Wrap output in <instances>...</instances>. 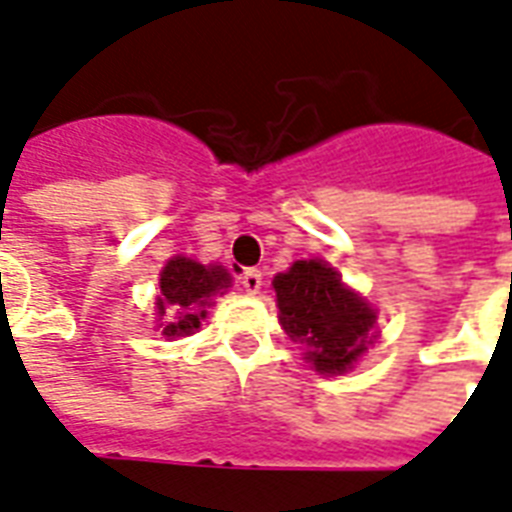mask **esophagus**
<instances>
[{
	"label": "esophagus",
	"instance_id": "34e87169",
	"mask_svg": "<svg viewBox=\"0 0 512 512\" xmlns=\"http://www.w3.org/2000/svg\"><path fill=\"white\" fill-rule=\"evenodd\" d=\"M239 284H242V289H245L248 295H256V292L262 289V270H256V267L242 270V273H239Z\"/></svg>",
	"mask_w": 512,
	"mask_h": 512
}]
</instances>
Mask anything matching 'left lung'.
<instances>
[{"label": "left lung", "mask_w": 512, "mask_h": 512, "mask_svg": "<svg viewBox=\"0 0 512 512\" xmlns=\"http://www.w3.org/2000/svg\"><path fill=\"white\" fill-rule=\"evenodd\" d=\"M273 286L284 331L306 344L317 372H344L372 342L375 311L320 259L295 262L289 273L275 275Z\"/></svg>", "instance_id": "8db88e82"}]
</instances>
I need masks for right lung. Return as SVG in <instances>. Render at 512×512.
Masks as SVG:
<instances>
[{"instance_id":"1","label":"right lung","mask_w":512,"mask_h":512,"mask_svg":"<svg viewBox=\"0 0 512 512\" xmlns=\"http://www.w3.org/2000/svg\"><path fill=\"white\" fill-rule=\"evenodd\" d=\"M231 286V275L223 267H204L192 259H170L159 275L157 308L168 317L165 336H187L201 328L209 297Z\"/></svg>"}]
</instances>
